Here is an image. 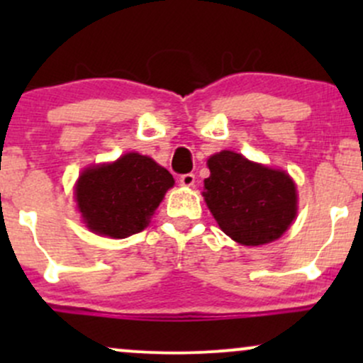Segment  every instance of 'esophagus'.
<instances>
[{
	"label": "esophagus",
	"instance_id": "obj_1",
	"mask_svg": "<svg viewBox=\"0 0 363 363\" xmlns=\"http://www.w3.org/2000/svg\"><path fill=\"white\" fill-rule=\"evenodd\" d=\"M179 182H181V186L191 187V186H194L196 176H194V174H182V176L179 177Z\"/></svg>",
	"mask_w": 363,
	"mask_h": 363
}]
</instances>
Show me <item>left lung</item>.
<instances>
[{"label": "left lung", "mask_w": 363, "mask_h": 363, "mask_svg": "<svg viewBox=\"0 0 363 363\" xmlns=\"http://www.w3.org/2000/svg\"><path fill=\"white\" fill-rule=\"evenodd\" d=\"M205 201L216 223L242 245L273 242L297 216V187L285 170L223 150L208 158Z\"/></svg>", "instance_id": "obj_1"}]
</instances>
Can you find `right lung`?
Segmentation results:
<instances>
[{
  "mask_svg": "<svg viewBox=\"0 0 363 363\" xmlns=\"http://www.w3.org/2000/svg\"><path fill=\"white\" fill-rule=\"evenodd\" d=\"M174 186V177L153 158L126 153L112 164L85 169L74 187L78 211L94 234L124 239L148 227Z\"/></svg>",
  "mask_w": 363,
  "mask_h": 363,
  "instance_id": "1",
  "label": "right lung"
}]
</instances>
